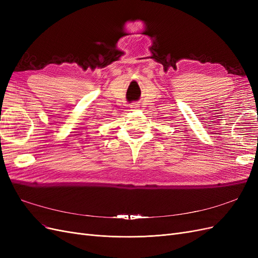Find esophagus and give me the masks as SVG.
Returning a JSON list of instances; mask_svg holds the SVG:
<instances>
[{
	"mask_svg": "<svg viewBox=\"0 0 258 258\" xmlns=\"http://www.w3.org/2000/svg\"><path fill=\"white\" fill-rule=\"evenodd\" d=\"M130 106H131V108H137V107H139V105H138L137 103H132Z\"/></svg>",
	"mask_w": 258,
	"mask_h": 258,
	"instance_id": "obj_1",
	"label": "esophagus"
}]
</instances>
